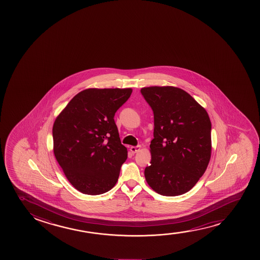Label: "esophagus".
Returning a JSON list of instances; mask_svg holds the SVG:
<instances>
[{"instance_id":"34e87169","label":"esophagus","mask_w":260,"mask_h":260,"mask_svg":"<svg viewBox=\"0 0 260 260\" xmlns=\"http://www.w3.org/2000/svg\"><path fill=\"white\" fill-rule=\"evenodd\" d=\"M140 149H141V146H132L131 147V151H132V153H138L139 151H140Z\"/></svg>"}]
</instances>
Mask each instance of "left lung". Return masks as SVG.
I'll return each mask as SVG.
<instances>
[{"mask_svg": "<svg viewBox=\"0 0 260 260\" xmlns=\"http://www.w3.org/2000/svg\"><path fill=\"white\" fill-rule=\"evenodd\" d=\"M140 92L153 112L152 160L147 184L159 194L188 192L204 174L211 154V122L206 110L185 90L147 87Z\"/></svg>", "mask_w": 260, "mask_h": 260, "instance_id": "8db88e82", "label": "left lung"}]
</instances>
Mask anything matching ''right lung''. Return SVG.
<instances>
[{"mask_svg": "<svg viewBox=\"0 0 260 260\" xmlns=\"http://www.w3.org/2000/svg\"><path fill=\"white\" fill-rule=\"evenodd\" d=\"M129 89H88L75 95L52 128L54 154L68 181L78 191L96 196L117 182L128 151L114 122Z\"/></svg>", "mask_w": 260, "mask_h": 260, "instance_id": "add662e5", "label": "right lung"}]
</instances>
